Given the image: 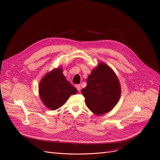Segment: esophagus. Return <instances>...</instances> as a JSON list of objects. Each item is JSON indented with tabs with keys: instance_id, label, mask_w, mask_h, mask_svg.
Masks as SVG:
<instances>
[{
	"instance_id": "1",
	"label": "esophagus",
	"mask_w": 160,
	"mask_h": 160,
	"mask_svg": "<svg viewBox=\"0 0 160 160\" xmlns=\"http://www.w3.org/2000/svg\"><path fill=\"white\" fill-rule=\"evenodd\" d=\"M76 88L77 89L78 91H80V89H81V87H80V85H76Z\"/></svg>"
}]
</instances>
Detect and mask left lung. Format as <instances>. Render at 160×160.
<instances>
[{"instance_id": "1", "label": "left lung", "mask_w": 160, "mask_h": 160, "mask_svg": "<svg viewBox=\"0 0 160 160\" xmlns=\"http://www.w3.org/2000/svg\"><path fill=\"white\" fill-rule=\"evenodd\" d=\"M82 93L87 108L100 116L111 111L118 102L121 93L120 83L114 72L100 63L88 75Z\"/></svg>"}]
</instances>
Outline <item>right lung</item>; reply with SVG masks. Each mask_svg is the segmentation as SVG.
<instances>
[{
    "label": "right lung",
    "mask_w": 160,
    "mask_h": 160,
    "mask_svg": "<svg viewBox=\"0 0 160 160\" xmlns=\"http://www.w3.org/2000/svg\"><path fill=\"white\" fill-rule=\"evenodd\" d=\"M62 72V68L52 70L39 83V97L46 107L51 110L60 108L71 95L77 93V90L67 80Z\"/></svg>",
    "instance_id": "1"
}]
</instances>
